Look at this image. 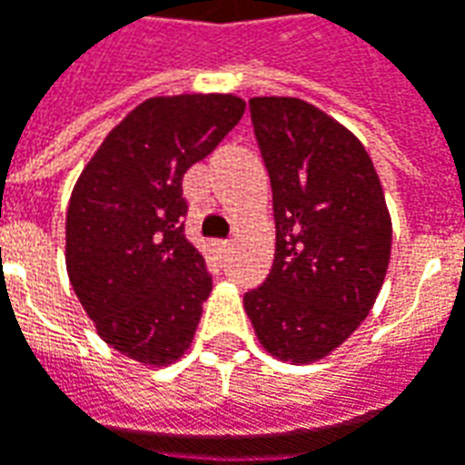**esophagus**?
Wrapping results in <instances>:
<instances>
[{"mask_svg": "<svg viewBox=\"0 0 465 465\" xmlns=\"http://www.w3.org/2000/svg\"><path fill=\"white\" fill-rule=\"evenodd\" d=\"M216 249H219L221 254H229L233 249V242H229V239H223V242H216Z\"/></svg>", "mask_w": 465, "mask_h": 465, "instance_id": "obj_1", "label": "esophagus"}]
</instances>
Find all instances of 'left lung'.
<instances>
[{"instance_id": "obj_1", "label": "left lung", "mask_w": 465, "mask_h": 465, "mask_svg": "<svg viewBox=\"0 0 465 465\" xmlns=\"http://www.w3.org/2000/svg\"><path fill=\"white\" fill-rule=\"evenodd\" d=\"M272 183L274 262L244 311L264 351L312 364L361 325L384 285L391 219L351 129L295 96L249 99Z\"/></svg>"}]
</instances>
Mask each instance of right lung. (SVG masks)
<instances>
[{"instance_id":"right-lung-1","label":"right lung","mask_w":465,"mask_h":465,"mask_svg":"<svg viewBox=\"0 0 465 465\" xmlns=\"http://www.w3.org/2000/svg\"><path fill=\"white\" fill-rule=\"evenodd\" d=\"M244 109L233 94L142 101L75 180L65 213L71 285L101 339L144 366L178 361L195 336L211 274L183 233V175Z\"/></svg>"}]
</instances>
